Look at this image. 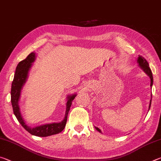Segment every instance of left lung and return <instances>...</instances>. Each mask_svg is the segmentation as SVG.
Instances as JSON below:
<instances>
[{
  "instance_id": "left-lung-1",
  "label": "left lung",
  "mask_w": 161,
  "mask_h": 161,
  "mask_svg": "<svg viewBox=\"0 0 161 161\" xmlns=\"http://www.w3.org/2000/svg\"><path fill=\"white\" fill-rule=\"evenodd\" d=\"M137 62H138V64H139V67L144 71V72H146V74L149 76L150 79H151V86H152L153 82V78L152 72H151V69H150L148 62L146 61V59L144 58L143 57L140 56V55L138 56ZM151 99H152V94H151ZM151 101H150L149 109H150V107H151ZM95 128H96V129L98 130V131L102 133V131H101V130L99 129V128H97V127H95Z\"/></svg>"
}]
</instances>
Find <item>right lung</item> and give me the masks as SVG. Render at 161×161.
Segmentation results:
<instances>
[{
    "instance_id": "obj_1",
    "label": "right lung",
    "mask_w": 161,
    "mask_h": 161,
    "mask_svg": "<svg viewBox=\"0 0 161 161\" xmlns=\"http://www.w3.org/2000/svg\"><path fill=\"white\" fill-rule=\"evenodd\" d=\"M35 59V53H31L27 58L20 62L18 64L15 69V73L14 75V79L12 82L11 86V103L13 109V113L17 118L18 121L20 122L21 126L25 129L27 131H28L31 134L40 137H46V136L58 134L60 133L64 129L65 125L67 123V115L72 105V101L75 99L77 94L69 95L67 97V103H66V112H65L64 119L59 123H53L47 124L41 126H36L35 128H31L25 124V121L22 117L20 114V107H19V99L20 97L21 89L28 79V72L31 68L32 63Z\"/></svg>"
}]
</instances>
